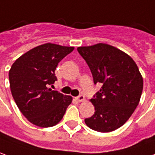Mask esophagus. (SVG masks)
Segmentation results:
<instances>
[{
    "label": "esophagus",
    "mask_w": 155,
    "mask_h": 155,
    "mask_svg": "<svg viewBox=\"0 0 155 155\" xmlns=\"http://www.w3.org/2000/svg\"><path fill=\"white\" fill-rule=\"evenodd\" d=\"M76 99L78 102H83V101L85 100V97L83 95H79V96H78V97H76Z\"/></svg>",
    "instance_id": "34e87169"
}]
</instances>
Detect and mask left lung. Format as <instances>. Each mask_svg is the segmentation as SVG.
<instances>
[{"label": "left lung", "instance_id": "left-lung-1", "mask_svg": "<svg viewBox=\"0 0 155 155\" xmlns=\"http://www.w3.org/2000/svg\"><path fill=\"white\" fill-rule=\"evenodd\" d=\"M78 51L89 67L94 84H102L90 100L95 113L85 118V124L101 133L120 128L141 97L143 83L138 66L128 54L105 43L79 47Z\"/></svg>", "mask_w": 155, "mask_h": 155}]
</instances>
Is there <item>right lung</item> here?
I'll list each match as a JSON object with an SVG mask.
<instances>
[{"label": "right lung", "mask_w": 155, "mask_h": 155, "mask_svg": "<svg viewBox=\"0 0 155 155\" xmlns=\"http://www.w3.org/2000/svg\"><path fill=\"white\" fill-rule=\"evenodd\" d=\"M73 47L46 43L16 59L9 71L11 92L17 107L31 124L52 127L62 120L72 103L71 96L50 88L57 81L58 62Z\"/></svg>", "instance_id": "obj_1"}]
</instances>
